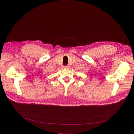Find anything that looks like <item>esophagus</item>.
<instances>
[{
  "mask_svg": "<svg viewBox=\"0 0 134 134\" xmlns=\"http://www.w3.org/2000/svg\"><path fill=\"white\" fill-rule=\"evenodd\" d=\"M63 67H64V68H67L69 67L68 66H63Z\"/></svg>",
  "mask_w": 134,
  "mask_h": 134,
  "instance_id": "34e87169",
  "label": "esophagus"
}]
</instances>
